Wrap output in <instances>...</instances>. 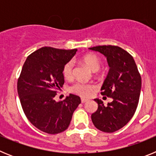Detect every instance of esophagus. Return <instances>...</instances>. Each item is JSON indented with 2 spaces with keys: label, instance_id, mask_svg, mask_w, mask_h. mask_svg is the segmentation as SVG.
Instances as JSON below:
<instances>
[{
  "label": "esophagus",
  "instance_id": "34e87169",
  "mask_svg": "<svg viewBox=\"0 0 156 156\" xmlns=\"http://www.w3.org/2000/svg\"><path fill=\"white\" fill-rule=\"evenodd\" d=\"M87 99H85V98H81V102L82 103H85L87 101Z\"/></svg>",
  "mask_w": 156,
  "mask_h": 156
}]
</instances>
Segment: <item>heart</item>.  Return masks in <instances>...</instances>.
<instances>
[{
    "label": "heart",
    "mask_w": 156,
    "mask_h": 156,
    "mask_svg": "<svg viewBox=\"0 0 156 156\" xmlns=\"http://www.w3.org/2000/svg\"><path fill=\"white\" fill-rule=\"evenodd\" d=\"M82 61L92 70L95 72L98 71L101 68V61L96 55L94 54H88L82 58ZM63 76L66 80H72L75 73V64L73 60L67 62L63 67ZM96 90L95 85L92 83L83 82V81H77L72 85L69 88L70 92L79 95L82 98L90 97L94 90Z\"/></svg>",
    "instance_id": "heart-1"
}]
</instances>
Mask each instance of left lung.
Returning a JSON list of instances; mask_svg holds the SVG:
<instances>
[{
	"mask_svg": "<svg viewBox=\"0 0 156 156\" xmlns=\"http://www.w3.org/2000/svg\"><path fill=\"white\" fill-rule=\"evenodd\" d=\"M89 49L107 58L110 69L101 94L112 98L107 105L100 99H94L98 107L91 115L92 122L101 131L112 133L123 127L134 115L140 98L141 77L133 58L124 49L114 45Z\"/></svg>",
	"mask_w": 156,
	"mask_h": 156,
	"instance_id": "obj_1",
	"label": "left lung"
}]
</instances>
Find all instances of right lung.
<instances>
[{"instance_id": "obj_1", "label": "right lung", "mask_w": 156, "mask_h": 156, "mask_svg": "<svg viewBox=\"0 0 156 156\" xmlns=\"http://www.w3.org/2000/svg\"><path fill=\"white\" fill-rule=\"evenodd\" d=\"M76 51L43 47L30 54L23 65L18 94L27 118L41 131L51 134L65 131L80 104V98L72 94L58 102L54 99L65 83L63 67Z\"/></svg>"}]
</instances>
